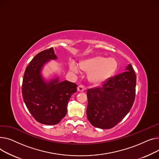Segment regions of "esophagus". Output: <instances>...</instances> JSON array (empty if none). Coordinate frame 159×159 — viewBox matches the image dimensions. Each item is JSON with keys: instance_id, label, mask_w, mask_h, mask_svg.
<instances>
[{"instance_id": "1", "label": "esophagus", "mask_w": 159, "mask_h": 159, "mask_svg": "<svg viewBox=\"0 0 159 159\" xmlns=\"http://www.w3.org/2000/svg\"><path fill=\"white\" fill-rule=\"evenodd\" d=\"M78 90L79 92H83L85 90V87H84L83 85H79L78 87Z\"/></svg>"}]
</instances>
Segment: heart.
<instances>
[{
  "label": "heart",
  "instance_id": "heart-1",
  "mask_svg": "<svg viewBox=\"0 0 159 159\" xmlns=\"http://www.w3.org/2000/svg\"><path fill=\"white\" fill-rule=\"evenodd\" d=\"M117 65V61L114 58L102 57L90 58L80 63V69L88 73V79L94 85H99L107 80L115 72ZM70 69L74 73L79 72L74 63L70 64Z\"/></svg>",
  "mask_w": 159,
  "mask_h": 159
}]
</instances>
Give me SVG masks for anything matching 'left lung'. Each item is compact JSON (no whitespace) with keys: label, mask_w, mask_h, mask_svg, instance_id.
I'll return each instance as SVG.
<instances>
[{"label":"left lung","mask_w":159,"mask_h":159,"mask_svg":"<svg viewBox=\"0 0 159 159\" xmlns=\"http://www.w3.org/2000/svg\"><path fill=\"white\" fill-rule=\"evenodd\" d=\"M126 71L108 78L99 87L88 89L87 119L92 126L110 129L132 108L135 97L136 75L131 64Z\"/></svg>","instance_id":"obj_1"}]
</instances>
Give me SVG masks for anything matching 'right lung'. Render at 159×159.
<instances>
[{
  "instance_id": "right-lung-1",
  "label": "right lung",
  "mask_w": 159,
  "mask_h": 159,
  "mask_svg": "<svg viewBox=\"0 0 159 159\" xmlns=\"http://www.w3.org/2000/svg\"><path fill=\"white\" fill-rule=\"evenodd\" d=\"M57 59L53 48L37 54L27 65L23 78L22 93L25 104L36 121L48 125L59 123L67 111V104L77 90V85L54 78L46 81L42 76L43 65Z\"/></svg>"
}]
</instances>
